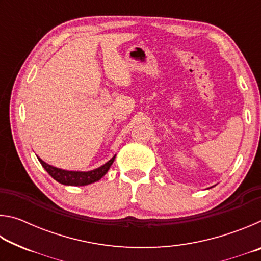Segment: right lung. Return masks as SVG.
I'll list each match as a JSON object with an SVG mask.
<instances>
[{"label": "right lung", "instance_id": "obj_1", "mask_svg": "<svg viewBox=\"0 0 261 261\" xmlns=\"http://www.w3.org/2000/svg\"><path fill=\"white\" fill-rule=\"evenodd\" d=\"M116 155H114L108 162H106L96 169L90 171H72V170H64L61 168L53 167L48 165L45 161H42L40 158L38 160L40 161L41 166L45 168L46 171L53 178L63 185H72V187H83V185H88L94 182H98L103 176L107 174L110 166L113 165Z\"/></svg>", "mask_w": 261, "mask_h": 261}]
</instances>
